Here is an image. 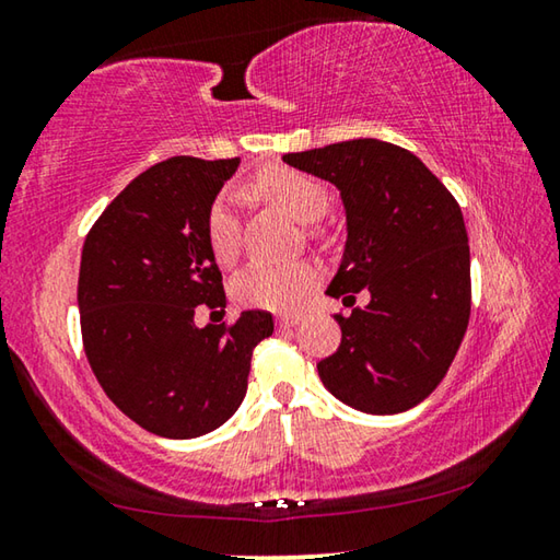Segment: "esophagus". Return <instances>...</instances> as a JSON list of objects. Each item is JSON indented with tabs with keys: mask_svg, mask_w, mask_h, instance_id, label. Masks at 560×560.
Masks as SVG:
<instances>
[{
	"mask_svg": "<svg viewBox=\"0 0 560 560\" xmlns=\"http://www.w3.org/2000/svg\"><path fill=\"white\" fill-rule=\"evenodd\" d=\"M299 324H301V316H296V314H283V316L277 318V326L279 328H293V326H299Z\"/></svg>",
	"mask_w": 560,
	"mask_h": 560,
	"instance_id": "obj_1",
	"label": "esophagus"
}]
</instances>
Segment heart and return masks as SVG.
Listing matches in <instances>:
<instances>
[{
	"mask_svg": "<svg viewBox=\"0 0 560 560\" xmlns=\"http://www.w3.org/2000/svg\"><path fill=\"white\" fill-rule=\"evenodd\" d=\"M249 189L301 224L320 220L330 207V189L320 179L293 167H264L254 175ZM205 240L220 264H232L240 254V217L234 212L230 192H220L207 207ZM316 281L318 269L308 261H257L236 273L232 293L242 306L291 311L314 289Z\"/></svg>",
	"mask_w": 560,
	"mask_h": 560,
	"instance_id": "b5f03b06",
	"label": "heart"
}]
</instances>
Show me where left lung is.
Instances as JSON below:
<instances>
[{
    "instance_id": "1",
    "label": "left lung",
    "mask_w": 560,
    "mask_h": 560,
    "mask_svg": "<svg viewBox=\"0 0 560 560\" xmlns=\"http://www.w3.org/2000/svg\"><path fill=\"white\" fill-rule=\"evenodd\" d=\"M340 189L348 242L328 296L340 346L318 363L340 402L371 415L420 405L447 375L471 311L469 240L457 200L410 150L375 138L283 155Z\"/></svg>"
}]
</instances>
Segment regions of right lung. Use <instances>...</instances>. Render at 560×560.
<instances>
[{"label":"right lung","mask_w":560,"mask_h":560,"mask_svg":"<svg viewBox=\"0 0 560 560\" xmlns=\"http://www.w3.org/2000/svg\"><path fill=\"white\" fill-rule=\"evenodd\" d=\"M236 167L240 158L163 160L122 189L83 244L79 311L91 371L113 405L158 438L192 440L230 420L254 348L273 334L269 311L195 326L197 306H226L205 214Z\"/></svg>","instance_id":"right-lung-1"}]
</instances>
